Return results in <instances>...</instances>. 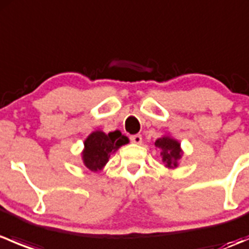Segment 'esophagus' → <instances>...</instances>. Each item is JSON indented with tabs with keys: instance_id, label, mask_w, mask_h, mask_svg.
Segmentation results:
<instances>
[{
	"instance_id": "esophagus-1",
	"label": "esophagus",
	"mask_w": 249,
	"mask_h": 249,
	"mask_svg": "<svg viewBox=\"0 0 249 249\" xmlns=\"http://www.w3.org/2000/svg\"><path fill=\"white\" fill-rule=\"evenodd\" d=\"M130 140H131V142L136 143V144H141V143H142V136H141V135H132V136L130 137Z\"/></svg>"
}]
</instances>
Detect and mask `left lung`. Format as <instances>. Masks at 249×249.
<instances>
[{"label":"left lung","mask_w":249,"mask_h":249,"mask_svg":"<svg viewBox=\"0 0 249 249\" xmlns=\"http://www.w3.org/2000/svg\"><path fill=\"white\" fill-rule=\"evenodd\" d=\"M154 145L160 149V157L162 158V162L167 169H176L178 166V161L182 158L183 150L177 140L165 135L155 141Z\"/></svg>","instance_id":"1"}]
</instances>
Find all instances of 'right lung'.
<instances>
[{"instance_id":"1","label":"right lung","mask_w":249,"mask_h":249,"mask_svg":"<svg viewBox=\"0 0 249 249\" xmlns=\"http://www.w3.org/2000/svg\"><path fill=\"white\" fill-rule=\"evenodd\" d=\"M129 143V139L119 130L105 134L101 130L91 132L84 141L82 160L90 171H101L108 162L110 154L117 152L122 145Z\"/></svg>"}]
</instances>
